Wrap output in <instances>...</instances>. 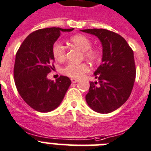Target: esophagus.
<instances>
[{
    "mask_svg": "<svg viewBox=\"0 0 151 151\" xmlns=\"http://www.w3.org/2000/svg\"><path fill=\"white\" fill-rule=\"evenodd\" d=\"M71 81H72V83H77V82L79 81V79H73V78H72V79H71Z\"/></svg>",
    "mask_w": 151,
    "mask_h": 151,
    "instance_id": "34e87169",
    "label": "esophagus"
}]
</instances>
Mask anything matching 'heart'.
I'll list each match as a JSON object with an SVG mask.
<instances>
[{
    "label": "heart",
    "instance_id": "obj_1",
    "mask_svg": "<svg viewBox=\"0 0 151 151\" xmlns=\"http://www.w3.org/2000/svg\"><path fill=\"white\" fill-rule=\"evenodd\" d=\"M70 43L83 51V57L90 63L99 62L101 54L98 50L91 48L92 42L91 39L83 35H76L70 38ZM52 54L57 61H63L66 57V50L65 46L60 42H55L52 47ZM89 71L88 65L86 63L75 64L69 63L65 65L61 72L65 76L72 78H80Z\"/></svg>",
    "mask_w": 151,
    "mask_h": 151
}]
</instances>
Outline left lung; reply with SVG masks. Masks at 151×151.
<instances>
[{"instance_id": "8db88e82", "label": "left lung", "mask_w": 151, "mask_h": 151, "mask_svg": "<svg viewBox=\"0 0 151 151\" xmlns=\"http://www.w3.org/2000/svg\"><path fill=\"white\" fill-rule=\"evenodd\" d=\"M100 39L103 47L102 63L94 72L97 82H91L86 95L88 106L100 113L117 109L130 97L135 83L134 52L124 38L106 29H86Z\"/></svg>"}]
</instances>
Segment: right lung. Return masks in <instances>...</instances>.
Here are the masks:
<instances>
[{
    "mask_svg": "<svg viewBox=\"0 0 151 151\" xmlns=\"http://www.w3.org/2000/svg\"><path fill=\"white\" fill-rule=\"evenodd\" d=\"M72 29L49 27L34 31L19 48L14 65V79L19 94L35 110L47 113L59 106L71 85L68 77L60 76L56 82L47 79L54 57L52 47L60 31Z\"/></svg>",
    "mask_w": 151,
    "mask_h": 151,
    "instance_id": "add662e5",
    "label": "right lung"
}]
</instances>
